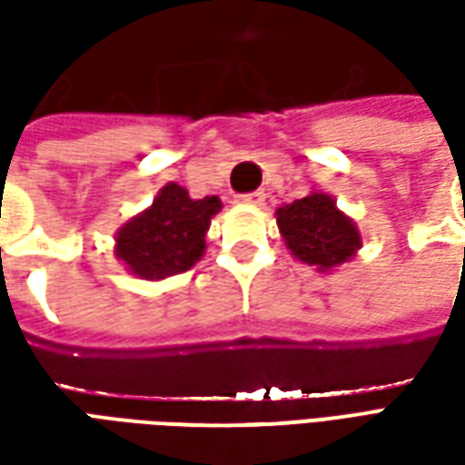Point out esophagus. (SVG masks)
Wrapping results in <instances>:
<instances>
[{
    "label": "esophagus",
    "mask_w": 465,
    "mask_h": 465,
    "mask_svg": "<svg viewBox=\"0 0 465 465\" xmlns=\"http://www.w3.org/2000/svg\"><path fill=\"white\" fill-rule=\"evenodd\" d=\"M263 199H266V193L263 192H249V193H242V196H239V202L252 203V206H259V203H263Z\"/></svg>",
    "instance_id": "34e87169"
}]
</instances>
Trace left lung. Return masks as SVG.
Returning a JSON list of instances; mask_svg holds the SVG:
<instances>
[{
	"instance_id": "8db88e82",
	"label": "left lung",
	"mask_w": 465,
	"mask_h": 465,
	"mask_svg": "<svg viewBox=\"0 0 465 465\" xmlns=\"http://www.w3.org/2000/svg\"><path fill=\"white\" fill-rule=\"evenodd\" d=\"M276 223L286 249L299 262L316 266V272H331L351 262L361 249L356 223L339 212L333 196L323 192H312L282 206L276 212Z\"/></svg>"
}]
</instances>
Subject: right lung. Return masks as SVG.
Segmentation results:
<instances>
[{"label": "right lung", "mask_w": 465, "mask_h": 465, "mask_svg": "<svg viewBox=\"0 0 465 465\" xmlns=\"http://www.w3.org/2000/svg\"><path fill=\"white\" fill-rule=\"evenodd\" d=\"M219 196L192 199L179 183H166L146 212L116 232V259L139 279H166L189 272L206 249V232Z\"/></svg>", "instance_id": "add662e5"}]
</instances>
